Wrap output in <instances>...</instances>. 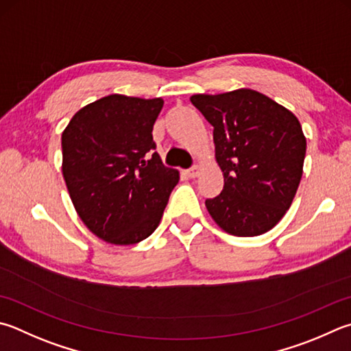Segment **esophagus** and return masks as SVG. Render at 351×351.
Here are the masks:
<instances>
[{"mask_svg":"<svg viewBox=\"0 0 351 351\" xmlns=\"http://www.w3.org/2000/svg\"><path fill=\"white\" fill-rule=\"evenodd\" d=\"M186 173H187V176H189V178H196V176H199V173H201V167H199V165H193V167L190 169V170H187Z\"/></svg>","mask_w":351,"mask_h":351,"instance_id":"esophagus-1","label":"esophagus"}]
</instances>
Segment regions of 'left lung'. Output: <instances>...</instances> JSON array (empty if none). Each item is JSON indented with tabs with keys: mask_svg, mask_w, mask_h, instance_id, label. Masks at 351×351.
Here are the masks:
<instances>
[{
	"mask_svg": "<svg viewBox=\"0 0 351 351\" xmlns=\"http://www.w3.org/2000/svg\"><path fill=\"white\" fill-rule=\"evenodd\" d=\"M190 101L213 125L215 159L224 175L222 192L206 201L210 216L234 237L271 230L302 178L307 141L299 119L252 88L192 95Z\"/></svg>",
	"mask_w": 351,
	"mask_h": 351,
	"instance_id": "left-lung-1",
	"label": "left lung"
}]
</instances>
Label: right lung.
<instances>
[{"label":"right lung","instance_id":"add662e5","mask_svg":"<svg viewBox=\"0 0 351 351\" xmlns=\"http://www.w3.org/2000/svg\"><path fill=\"white\" fill-rule=\"evenodd\" d=\"M162 98L113 93L73 114L62 132V176L76 213L95 237L132 245L156 230L180 171L155 149Z\"/></svg>","mask_w":351,"mask_h":351}]
</instances>
